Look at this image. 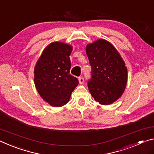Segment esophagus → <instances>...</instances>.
Segmentation results:
<instances>
[{"mask_svg": "<svg viewBox=\"0 0 154 154\" xmlns=\"http://www.w3.org/2000/svg\"><path fill=\"white\" fill-rule=\"evenodd\" d=\"M79 83L80 84H82L84 82V79L82 77H79Z\"/></svg>", "mask_w": 154, "mask_h": 154, "instance_id": "34e87169", "label": "esophagus"}]
</instances>
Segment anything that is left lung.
<instances>
[{
	"mask_svg": "<svg viewBox=\"0 0 154 154\" xmlns=\"http://www.w3.org/2000/svg\"><path fill=\"white\" fill-rule=\"evenodd\" d=\"M91 66L88 88L92 97L102 105H109L122 97L128 82V69L115 46L99 39L86 46Z\"/></svg>",
	"mask_w": 154,
	"mask_h": 154,
	"instance_id": "1",
	"label": "left lung"
}]
</instances>
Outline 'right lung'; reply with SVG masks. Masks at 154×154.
Masks as SVG:
<instances>
[{"label":"right lung","instance_id":"right-lung-1","mask_svg":"<svg viewBox=\"0 0 154 154\" xmlns=\"http://www.w3.org/2000/svg\"><path fill=\"white\" fill-rule=\"evenodd\" d=\"M73 48L63 42L50 43L43 50L34 68L36 89L45 102L60 107L69 102L79 80L69 74Z\"/></svg>","mask_w":154,"mask_h":154}]
</instances>
